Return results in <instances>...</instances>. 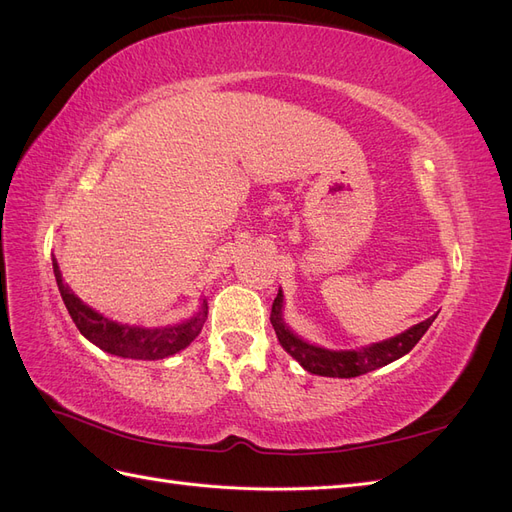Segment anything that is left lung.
Returning a JSON list of instances; mask_svg holds the SVG:
<instances>
[{"instance_id":"obj_1","label":"left lung","mask_w":512,"mask_h":512,"mask_svg":"<svg viewBox=\"0 0 512 512\" xmlns=\"http://www.w3.org/2000/svg\"><path fill=\"white\" fill-rule=\"evenodd\" d=\"M436 316L414 324V327L408 329L406 333L386 339V342H380V344H371L363 350H327V348L309 346L307 342H303V339L290 333V329L282 320V290H280L273 301L271 324L284 350L292 356V359H297L303 365V369L312 371V374H318V376H329V378H356L361 374H367V371L389 365L397 361L399 356L408 354L418 344V339L427 333Z\"/></svg>"}]
</instances>
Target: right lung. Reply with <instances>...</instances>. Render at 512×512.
<instances>
[{"label": "right lung", "instance_id": "1", "mask_svg": "<svg viewBox=\"0 0 512 512\" xmlns=\"http://www.w3.org/2000/svg\"><path fill=\"white\" fill-rule=\"evenodd\" d=\"M55 280L61 292V299L66 303L68 314L72 316L76 329H79L91 344H96L104 352H111L126 359H143V361H158L166 359L170 354H177L185 346H190L198 337L200 329L207 320V301L200 305L198 314L190 320H185L175 327L162 329H143V327H128L104 318L85 305L76 294L61 280L57 260H53Z\"/></svg>", "mask_w": 512, "mask_h": 512}]
</instances>
